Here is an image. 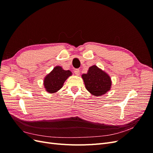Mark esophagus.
<instances>
[{
    "label": "esophagus",
    "instance_id": "obj_1",
    "mask_svg": "<svg viewBox=\"0 0 153 153\" xmlns=\"http://www.w3.org/2000/svg\"><path fill=\"white\" fill-rule=\"evenodd\" d=\"M74 72H75L76 75H80V69H75L74 70Z\"/></svg>",
    "mask_w": 153,
    "mask_h": 153
}]
</instances>
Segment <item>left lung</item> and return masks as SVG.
I'll use <instances>...</instances> for the list:
<instances>
[{
    "label": "left lung",
    "instance_id": "left-lung-1",
    "mask_svg": "<svg viewBox=\"0 0 153 153\" xmlns=\"http://www.w3.org/2000/svg\"><path fill=\"white\" fill-rule=\"evenodd\" d=\"M82 76L87 90L92 95L101 96L110 89V76L95 65L90 67L87 73Z\"/></svg>",
    "mask_w": 153,
    "mask_h": 153
}]
</instances>
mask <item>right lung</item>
<instances>
[{
	"label": "right lung",
	"mask_w": 153,
	"mask_h": 153,
	"mask_svg": "<svg viewBox=\"0 0 153 153\" xmlns=\"http://www.w3.org/2000/svg\"><path fill=\"white\" fill-rule=\"evenodd\" d=\"M71 75V72L69 70H64L60 66L53 68L44 80V85L46 90L50 93L57 92L61 89L64 82Z\"/></svg>",
	"instance_id": "add662e5"
}]
</instances>
